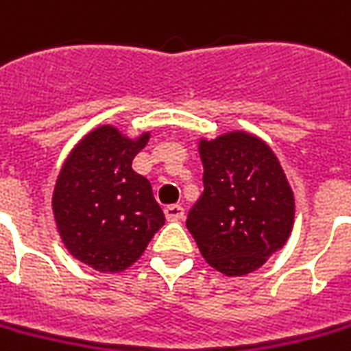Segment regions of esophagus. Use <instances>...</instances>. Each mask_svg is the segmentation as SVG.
I'll return each instance as SVG.
<instances>
[{"mask_svg": "<svg viewBox=\"0 0 351 351\" xmlns=\"http://www.w3.org/2000/svg\"><path fill=\"white\" fill-rule=\"evenodd\" d=\"M167 221H182L184 219V207L182 206H169L165 207Z\"/></svg>", "mask_w": 351, "mask_h": 351, "instance_id": "1", "label": "esophagus"}]
</instances>
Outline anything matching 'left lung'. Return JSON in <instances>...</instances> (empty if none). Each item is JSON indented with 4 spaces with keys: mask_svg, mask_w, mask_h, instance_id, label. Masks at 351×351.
I'll return each mask as SVG.
<instances>
[{
    "mask_svg": "<svg viewBox=\"0 0 351 351\" xmlns=\"http://www.w3.org/2000/svg\"><path fill=\"white\" fill-rule=\"evenodd\" d=\"M204 192L186 226L217 271L242 276L280 250L294 223V194L271 147L245 132L202 140Z\"/></svg>",
    "mask_w": 351,
    "mask_h": 351,
    "instance_id": "left-lung-1",
    "label": "left lung"
}]
</instances>
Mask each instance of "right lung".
I'll return each instance as SVG.
<instances>
[{
	"label": "right lung",
	"mask_w": 351,
	"mask_h": 351,
	"mask_svg": "<svg viewBox=\"0 0 351 351\" xmlns=\"http://www.w3.org/2000/svg\"><path fill=\"white\" fill-rule=\"evenodd\" d=\"M147 138L128 140L113 126L95 128L73 149L57 178L59 234L76 259L99 273L132 265L165 225L149 180L132 171Z\"/></svg>",
	"instance_id": "obj_1"
}]
</instances>
